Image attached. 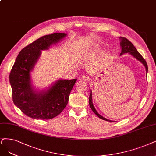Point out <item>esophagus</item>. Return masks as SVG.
I'll list each match as a JSON object with an SVG mask.
<instances>
[{
  "mask_svg": "<svg viewBox=\"0 0 156 156\" xmlns=\"http://www.w3.org/2000/svg\"><path fill=\"white\" fill-rule=\"evenodd\" d=\"M89 80V77L87 76H85V75H80L78 78V80L82 82H86Z\"/></svg>",
  "mask_w": 156,
  "mask_h": 156,
  "instance_id": "34e87169",
  "label": "esophagus"
}]
</instances>
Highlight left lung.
Instances as JSON below:
<instances>
[{"label": "left lung", "instance_id": "left-lung-1", "mask_svg": "<svg viewBox=\"0 0 156 156\" xmlns=\"http://www.w3.org/2000/svg\"><path fill=\"white\" fill-rule=\"evenodd\" d=\"M119 39L121 40V42H120V45H121V47H122V53H120V55H122L124 53H129L130 55H131L132 56H133L134 58L137 60H138L139 61H140L144 65V66L146 68V72L147 73L148 72V66H147V63L145 61V60L143 58V56L141 55V54L139 53V52L137 51V50L136 49V48L134 47V45L132 44L131 42H130L129 40L126 38L125 37H119ZM89 105L92 109V111H93L94 114L96 115L97 116H98L100 119H103V120H105L107 121V122H112V121H111L109 119H107L105 118H103V116H101L100 114H98L96 111V110L95 109L94 105H93V101H92V93L90 92V95H89Z\"/></svg>", "mask_w": 156, "mask_h": 156}]
</instances>
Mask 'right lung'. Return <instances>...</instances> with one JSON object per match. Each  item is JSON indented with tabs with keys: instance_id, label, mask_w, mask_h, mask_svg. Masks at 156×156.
Returning <instances> with one entry per match:
<instances>
[{
	"instance_id": "1",
	"label": "right lung",
	"mask_w": 156,
	"mask_h": 156,
	"mask_svg": "<svg viewBox=\"0 0 156 156\" xmlns=\"http://www.w3.org/2000/svg\"><path fill=\"white\" fill-rule=\"evenodd\" d=\"M67 34L55 33L45 35L23 48L17 56L9 74L14 104L27 116L50 119L66 107L69 94L76 79L59 80L47 90L36 91L31 85L30 72L40 56L41 50L48 49Z\"/></svg>"
}]
</instances>
